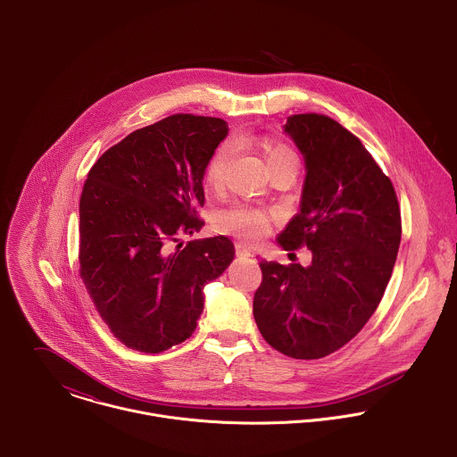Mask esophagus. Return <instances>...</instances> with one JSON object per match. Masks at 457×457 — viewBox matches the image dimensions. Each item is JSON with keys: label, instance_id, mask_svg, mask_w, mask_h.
I'll list each match as a JSON object with an SVG mask.
<instances>
[{"label": "esophagus", "instance_id": "1", "mask_svg": "<svg viewBox=\"0 0 457 457\" xmlns=\"http://www.w3.org/2000/svg\"><path fill=\"white\" fill-rule=\"evenodd\" d=\"M236 253H237V257H252V252L245 246V245H236Z\"/></svg>", "mask_w": 457, "mask_h": 457}]
</instances>
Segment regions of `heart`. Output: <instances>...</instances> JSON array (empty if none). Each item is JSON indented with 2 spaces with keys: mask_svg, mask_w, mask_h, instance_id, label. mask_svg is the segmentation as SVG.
Masks as SVG:
<instances>
[{
  "mask_svg": "<svg viewBox=\"0 0 457 457\" xmlns=\"http://www.w3.org/2000/svg\"><path fill=\"white\" fill-rule=\"evenodd\" d=\"M262 151L265 154V160L270 170L285 163H297V156L294 149L285 142H279L274 138H263ZM232 156H234L232 142H221L212 151L204 169V181L207 187L218 188L223 183V178L232 162ZM270 223H272V216L269 212H265L261 207H253L246 204L223 209L216 216V227L221 232H228L250 245L259 243L267 236Z\"/></svg>",
  "mask_w": 457,
  "mask_h": 457,
  "instance_id": "b5f03b06",
  "label": "heart"
}]
</instances>
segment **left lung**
I'll use <instances>...</instances> for the list:
<instances>
[{
	"mask_svg": "<svg viewBox=\"0 0 457 457\" xmlns=\"http://www.w3.org/2000/svg\"><path fill=\"white\" fill-rule=\"evenodd\" d=\"M306 160L301 212L279 234L287 250L308 248L312 265L262 261L253 317L263 339L294 359H322L345 346L378 308L401 241L391 179L359 137L326 114L287 120Z\"/></svg>",
	"mask_w": 457,
	"mask_h": 457,
	"instance_id": "8db88e82",
	"label": "left lung"
}]
</instances>
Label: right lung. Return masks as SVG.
<instances>
[{"label": "right lung", "instance_id": "right-lung-1", "mask_svg": "<svg viewBox=\"0 0 457 457\" xmlns=\"http://www.w3.org/2000/svg\"><path fill=\"white\" fill-rule=\"evenodd\" d=\"M220 118L174 114L131 131L87 172L79 204V274L111 332L160 353L195 332L204 287L234 259L204 225V169L227 137Z\"/></svg>", "mask_w": 457, "mask_h": 457}]
</instances>
